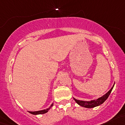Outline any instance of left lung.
<instances>
[{
	"mask_svg": "<svg viewBox=\"0 0 125 125\" xmlns=\"http://www.w3.org/2000/svg\"><path fill=\"white\" fill-rule=\"evenodd\" d=\"M114 85H115V83H114L113 86L112 87V88L109 90L106 94H105L104 95H103L102 97H100V98H97V100H91L90 101H81V100H78L75 99L73 98L74 100L76 101V103L78 104L81 106L83 107L86 108H93L95 107L98 106V105L102 104L104 101L107 99V98L109 97L110 94L111 92H112V90H113Z\"/></svg>",
	"mask_w": 125,
	"mask_h": 125,
	"instance_id": "1",
	"label": "left lung"
}]
</instances>
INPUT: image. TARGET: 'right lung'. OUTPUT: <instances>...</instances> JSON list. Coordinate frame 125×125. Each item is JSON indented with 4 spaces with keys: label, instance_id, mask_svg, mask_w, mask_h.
Wrapping results in <instances>:
<instances>
[{
    "label": "right lung",
    "instance_id": "obj_1",
    "mask_svg": "<svg viewBox=\"0 0 125 125\" xmlns=\"http://www.w3.org/2000/svg\"><path fill=\"white\" fill-rule=\"evenodd\" d=\"M53 103L51 105H50V107H49V108H47V109H45V110H40V111H36V112H29V113H30L31 114H32V115H42V114H44L46 113H47L48 112V111L50 109V108L52 107V106H53Z\"/></svg>",
    "mask_w": 125,
    "mask_h": 125
}]
</instances>
